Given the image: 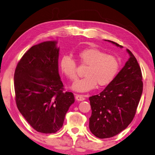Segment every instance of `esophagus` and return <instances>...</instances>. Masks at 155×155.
<instances>
[{
  "label": "esophagus",
  "mask_w": 155,
  "mask_h": 155,
  "mask_svg": "<svg viewBox=\"0 0 155 155\" xmlns=\"http://www.w3.org/2000/svg\"><path fill=\"white\" fill-rule=\"evenodd\" d=\"M75 99L78 101H82L85 100V96L84 95H79V94H76L75 95Z\"/></svg>",
  "instance_id": "obj_1"
}]
</instances>
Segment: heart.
<instances>
[{"label":"heart","instance_id":"heart-1","mask_svg":"<svg viewBox=\"0 0 155 155\" xmlns=\"http://www.w3.org/2000/svg\"><path fill=\"white\" fill-rule=\"evenodd\" d=\"M80 64L87 66L85 78L79 80L73 85V89L84 92L109 85L115 79L120 68L118 59L112 54L96 48L83 49L77 54ZM60 68L63 74L71 81L78 79L77 63L69 56H64L60 61Z\"/></svg>","mask_w":155,"mask_h":155}]
</instances>
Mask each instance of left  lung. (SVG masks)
Segmentation results:
<instances>
[{
    "label": "left lung",
    "mask_w": 155,
    "mask_h": 155,
    "mask_svg": "<svg viewBox=\"0 0 155 155\" xmlns=\"http://www.w3.org/2000/svg\"><path fill=\"white\" fill-rule=\"evenodd\" d=\"M116 46V43L109 41ZM130 59L101 94L89 97L91 116L89 129L100 139L117 135L132 122L143 92L141 68L134 54L127 49Z\"/></svg>",
    "instance_id": "1"
}]
</instances>
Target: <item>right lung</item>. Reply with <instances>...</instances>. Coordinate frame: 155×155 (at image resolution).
Returning <instances> with one entry per match:
<instances>
[{
	"label": "right lung",
	"mask_w": 155,
	"mask_h": 155,
	"mask_svg": "<svg viewBox=\"0 0 155 155\" xmlns=\"http://www.w3.org/2000/svg\"><path fill=\"white\" fill-rule=\"evenodd\" d=\"M56 41L33 46L23 54L14 72L15 101L28 123L39 132L55 133L62 127L72 92L64 91L58 71Z\"/></svg>",
	"instance_id": "1"
}]
</instances>
